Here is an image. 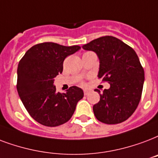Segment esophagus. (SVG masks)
Wrapping results in <instances>:
<instances>
[{
    "label": "esophagus",
    "mask_w": 158,
    "mask_h": 158,
    "mask_svg": "<svg viewBox=\"0 0 158 158\" xmlns=\"http://www.w3.org/2000/svg\"><path fill=\"white\" fill-rule=\"evenodd\" d=\"M89 91L88 89H84V95H88V94H89Z\"/></svg>",
    "instance_id": "1"
}]
</instances>
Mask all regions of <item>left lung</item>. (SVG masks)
Wrapping results in <instances>:
<instances>
[{"label":"left lung","mask_w":158,"mask_h":158,"mask_svg":"<svg viewBox=\"0 0 158 158\" xmlns=\"http://www.w3.org/2000/svg\"><path fill=\"white\" fill-rule=\"evenodd\" d=\"M82 48L97 55L98 77L110 84L108 89H95L100 100L93 107L98 121L107 124L124 122L132 115L141 99L144 70L134 50L114 36H103Z\"/></svg>","instance_id":"8db88e82"}]
</instances>
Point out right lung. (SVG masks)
Masks as SVG:
<instances>
[{
  "mask_svg": "<svg viewBox=\"0 0 158 158\" xmlns=\"http://www.w3.org/2000/svg\"><path fill=\"white\" fill-rule=\"evenodd\" d=\"M79 50V45L44 42L31 47L20 60L18 94L30 115L40 124L56 127L68 122L84 97V91L77 86L61 94L54 85L55 78L63 71L64 59Z\"/></svg>",
  "mask_w": 158,
  "mask_h": 158,
  "instance_id": "obj_1",
  "label": "right lung"
}]
</instances>
